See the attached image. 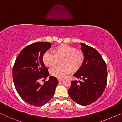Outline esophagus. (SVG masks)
I'll use <instances>...</instances> for the list:
<instances>
[{
	"label": "esophagus",
	"instance_id": "obj_1",
	"mask_svg": "<svg viewBox=\"0 0 122 122\" xmlns=\"http://www.w3.org/2000/svg\"><path fill=\"white\" fill-rule=\"evenodd\" d=\"M63 78H58V81H59V82H61V81H63Z\"/></svg>",
	"mask_w": 122,
	"mask_h": 122
}]
</instances>
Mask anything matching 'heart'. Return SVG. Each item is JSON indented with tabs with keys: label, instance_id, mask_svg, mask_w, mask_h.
<instances>
[{
	"label": "heart",
	"instance_id": "heart-1",
	"mask_svg": "<svg viewBox=\"0 0 122 122\" xmlns=\"http://www.w3.org/2000/svg\"><path fill=\"white\" fill-rule=\"evenodd\" d=\"M53 53L47 51L42 56V61L48 67H53L61 61L62 66L55 67L50 71L53 76L63 78L72 71L76 72L83 66L85 55L80 49L67 45H61L54 47Z\"/></svg>",
	"mask_w": 122,
	"mask_h": 122
}]
</instances>
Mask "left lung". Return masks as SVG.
<instances>
[{
    "mask_svg": "<svg viewBox=\"0 0 122 122\" xmlns=\"http://www.w3.org/2000/svg\"><path fill=\"white\" fill-rule=\"evenodd\" d=\"M85 55L82 67L74 74L81 81H71L68 94L77 104L87 106L98 100L106 87L108 72L107 65L98 51L92 47L81 44Z\"/></svg>",
    "mask_w": 122,
    "mask_h": 122,
    "instance_id": "obj_1",
    "label": "left lung"
}]
</instances>
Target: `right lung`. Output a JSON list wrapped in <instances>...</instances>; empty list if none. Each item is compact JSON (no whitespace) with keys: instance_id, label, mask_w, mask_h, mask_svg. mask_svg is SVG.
Here are the masks:
<instances>
[{"instance_id":"add662e5","label":"right lung","mask_w":122,"mask_h":122,"mask_svg":"<svg viewBox=\"0 0 122 122\" xmlns=\"http://www.w3.org/2000/svg\"><path fill=\"white\" fill-rule=\"evenodd\" d=\"M51 44L36 42L29 45L18 55L13 67L12 75L16 90L25 102L34 106L41 107L51 100L58 84L56 77L49 75L42 61V56L51 48Z\"/></svg>"}]
</instances>
